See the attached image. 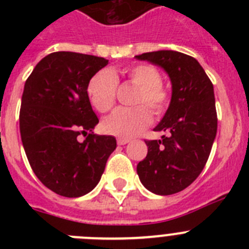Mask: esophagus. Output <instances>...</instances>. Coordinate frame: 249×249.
Segmentation results:
<instances>
[{
    "instance_id": "esophagus-1",
    "label": "esophagus",
    "mask_w": 249,
    "mask_h": 249,
    "mask_svg": "<svg viewBox=\"0 0 249 249\" xmlns=\"http://www.w3.org/2000/svg\"><path fill=\"white\" fill-rule=\"evenodd\" d=\"M129 142L128 138H117V143L120 144V146H124V144H127Z\"/></svg>"
}]
</instances>
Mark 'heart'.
Listing matches in <instances>:
<instances>
[{"label":"heart","mask_w":249,"mask_h":249,"mask_svg":"<svg viewBox=\"0 0 249 249\" xmlns=\"http://www.w3.org/2000/svg\"><path fill=\"white\" fill-rule=\"evenodd\" d=\"M118 74L126 77L132 86L137 87L131 108H117L102 122V128L108 135L128 138L138 135L151 122L153 116H162L171 102V89L162 83V76L156 66L149 63L129 66L116 71L101 70L89 78L86 93L92 107L106 113L114 106L117 94Z\"/></svg>","instance_id":"b5f03b06"}]
</instances>
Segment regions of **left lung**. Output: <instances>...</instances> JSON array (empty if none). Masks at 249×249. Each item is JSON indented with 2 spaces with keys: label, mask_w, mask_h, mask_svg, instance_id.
<instances>
[{
  "label": "left lung",
  "mask_w": 249,
  "mask_h": 249,
  "mask_svg": "<svg viewBox=\"0 0 249 249\" xmlns=\"http://www.w3.org/2000/svg\"><path fill=\"white\" fill-rule=\"evenodd\" d=\"M160 66L172 82V98L155 131L160 140L144 141L148 152L137 164L147 190L168 196L181 192L201 175L217 133L213 85L198 61L177 51L136 56Z\"/></svg>",
  "instance_id": "obj_1"
}]
</instances>
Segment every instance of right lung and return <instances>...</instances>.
<instances>
[{
  "label": "right lung",
  "mask_w": 249,
  "mask_h": 249,
  "mask_svg": "<svg viewBox=\"0 0 249 249\" xmlns=\"http://www.w3.org/2000/svg\"><path fill=\"white\" fill-rule=\"evenodd\" d=\"M107 65L103 57L53 52L37 63L25 83L22 144L37 178L63 197L91 192L117 147L112 136L93 135L98 118L86 93L89 78Z\"/></svg>",
  "instance_id": "obj_1"
}]
</instances>
